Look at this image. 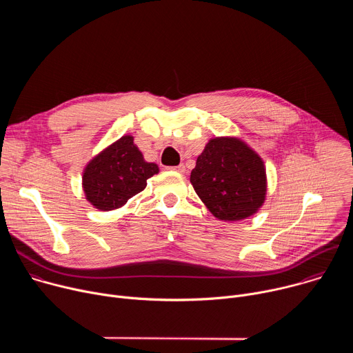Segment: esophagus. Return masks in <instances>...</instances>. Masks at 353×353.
Here are the masks:
<instances>
[{
  "label": "esophagus",
  "mask_w": 353,
  "mask_h": 353,
  "mask_svg": "<svg viewBox=\"0 0 353 353\" xmlns=\"http://www.w3.org/2000/svg\"><path fill=\"white\" fill-rule=\"evenodd\" d=\"M174 172H179V173H184L185 172V166L184 165H179V166H174V168H170Z\"/></svg>",
  "instance_id": "34e87169"
}]
</instances>
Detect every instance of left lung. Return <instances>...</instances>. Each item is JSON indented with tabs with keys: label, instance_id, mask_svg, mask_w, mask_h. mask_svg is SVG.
I'll return each instance as SVG.
<instances>
[{
	"label": "left lung",
	"instance_id": "obj_1",
	"mask_svg": "<svg viewBox=\"0 0 353 353\" xmlns=\"http://www.w3.org/2000/svg\"><path fill=\"white\" fill-rule=\"evenodd\" d=\"M190 181L210 212L225 222L253 216L267 196L264 161L237 137L211 138Z\"/></svg>",
	"mask_w": 353,
	"mask_h": 353
}]
</instances>
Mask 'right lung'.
<instances>
[{
  "mask_svg": "<svg viewBox=\"0 0 353 353\" xmlns=\"http://www.w3.org/2000/svg\"><path fill=\"white\" fill-rule=\"evenodd\" d=\"M158 173V165L143 159L134 137L123 135L89 161L82 173V188L96 210L113 211L125 205Z\"/></svg>",
  "mask_w": 353,
  "mask_h": 353,
  "instance_id": "1",
  "label": "right lung"
}]
</instances>
